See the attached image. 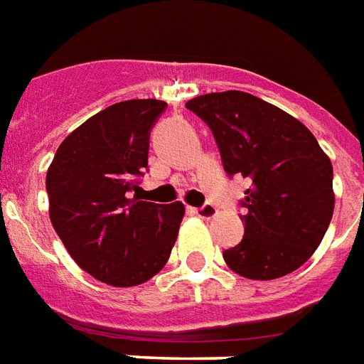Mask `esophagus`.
<instances>
[{"label": "esophagus", "mask_w": 364, "mask_h": 364, "mask_svg": "<svg viewBox=\"0 0 364 364\" xmlns=\"http://www.w3.org/2000/svg\"><path fill=\"white\" fill-rule=\"evenodd\" d=\"M191 212L194 213V215H198V218L202 219H212L218 215V208L213 206V204H204L202 208H193Z\"/></svg>", "instance_id": "34e87169"}]
</instances>
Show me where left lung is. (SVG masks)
Returning <instances> with one entry per match:
<instances>
[{"mask_svg":"<svg viewBox=\"0 0 364 364\" xmlns=\"http://www.w3.org/2000/svg\"><path fill=\"white\" fill-rule=\"evenodd\" d=\"M185 107L212 129L227 176L250 179L244 238L223 252L231 271L273 281L315 254L334 212L332 162L294 116L244 91L206 93Z\"/></svg>","mask_w":364,"mask_h":364,"instance_id":"8db88e82","label":"left lung"}]
</instances>
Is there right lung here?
Here are the masks:
<instances>
[{
	"label": "right lung",
	"instance_id": "1",
	"mask_svg": "<svg viewBox=\"0 0 364 364\" xmlns=\"http://www.w3.org/2000/svg\"><path fill=\"white\" fill-rule=\"evenodd\" d=\"M166 102L105 108L60 143L47 170L49 218L80 267L110 287L143 284L168 263L185 206L129 198L149 164V137Z\"/></svg>",
	"mask_w": 364,
	"mask_h": 364
}]
</instances>
